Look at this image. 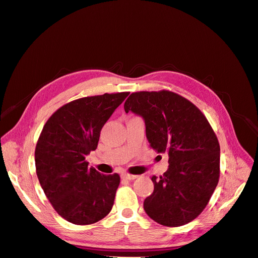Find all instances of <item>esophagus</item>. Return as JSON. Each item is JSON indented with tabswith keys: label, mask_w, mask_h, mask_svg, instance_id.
I'll list each match as a JSON object with an SVG mask.
<instances>
[{
	"label": "esophagus",
	"mask_w": 258,
	"mask_h": 258,
	"mask_svg": "<svg viewBox=\"0 0 258 258\" xmlns=\"http://www.w3.org/2000/svg\"><path fill=\"white\" fill-rule=\"evenodd\" d=\"M121 177L124 179H129V181H132V179H135L138 177V175H134V174H129V173H123L121 174Z\"/></svg>",
	"instance_id": "esophagus-1"
}]
</instances>
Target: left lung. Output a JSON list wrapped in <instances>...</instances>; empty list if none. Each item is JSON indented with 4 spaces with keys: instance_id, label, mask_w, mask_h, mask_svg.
Segmentation results:
<instances>
[{
    "instance_id": "obj_1",
    "label": "left lung",
    "mask_w": 258,
    "mask_h": 258,
    "mask_svg": "<svg viewBox=\"0 0 258 258\" xmlns=\"http://www.w3.org/2000/svg\"><path fill=\"white\" fill-rule=\"evenodd\" d=\"M123 107L143 117L150 146L169 155L168 170L152 176L154 191L143 205L146 214L168 227L191 222L220 179V143L207 117L169 90L134 92Z\"/></svg>"
}]
</instances>
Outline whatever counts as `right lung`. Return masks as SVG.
I'll list each match as a JSON object with an SVG mask.
<instances>
[{"label":"right lung","mask_w":258,"mask_h":258,"mask_svg":"<svg viewBox=\"0 0 258 258\" xmlns=\"http://www.w3.org/2000/svg\"><path fill=\"white\" fill-rule=\"evenodd\" d=\"M129 92L104 93L71 101L44 124L35 147L38 181L56 212L75 225L102 220L114 205L120 176L88 168L104 123Z\"/></svg>","instance_id":"1"}]
</instances>
